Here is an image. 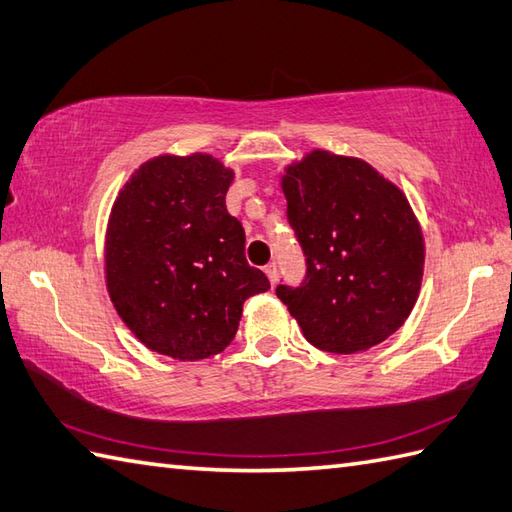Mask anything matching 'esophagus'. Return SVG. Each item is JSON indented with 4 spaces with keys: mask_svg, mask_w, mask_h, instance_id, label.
<instances>
[{
    "mask_svg": "<svg viewBox=\"0 0 512 512\" xmlns=\"http://www.w3.org/2000/svg\"><path fill=\"white\" fill-rule=\"evenodd\" d=\"M265 274H267V278H269V285L274 287L276 282H278V267H276L274 263H269V265L265 267Z\"/></svg>",
    "mask_w": 512,
    "mask_h": 512,
    "instance_id": "esophagus-1",
    "label": "esophagus"
}]
</instances>
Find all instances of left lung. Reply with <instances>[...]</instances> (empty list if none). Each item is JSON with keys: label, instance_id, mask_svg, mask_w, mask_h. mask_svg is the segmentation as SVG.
<instances>
[{"label": "left lung", "instance_id": "8db88e82", "mask_svg": "<svg viewBox=\"0 0 512 512\" xmlns=\"http://www.w3.org/2000/svg\"><path fill=\"white\" fill-rule=\"evenodd\" d=\"M278 177L309 265L304 285H280L278 298L315 348L350 355L381 344L410 317L425 271L405 192L361 157L324 149Z\"/></svg>", "mask_w": 512, "mask_h": 512}]
</instances>
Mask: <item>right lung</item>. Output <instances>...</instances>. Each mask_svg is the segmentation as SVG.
I'll use <instances>...</instances> for the list:
<instances>
[{
	"label": "right lung",
	"instance_id": "right-lung-1",
	"mask_svg": "<svg viewBox=\"0 0 512 512\" xmlns=\"http://www.w3.org/2000/svg\"><path fill=\"white\" fill-rule=\"evenodd\" d=\"M234 170L210 153H164L135 168L105 232L113 309L160 355L199 361L232 342L247 298L269 289L247 265L245 232L225 208Z\"/></svg>",
	"mask_w": 512,
	"mask_h": 512
}]
</instances>
